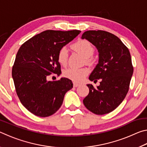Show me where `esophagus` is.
Masks as SVG:
<instances>
[{
	"mask_svg": "<svg viewBox=\"0 0 147 147\" xmlns=\"http://www.w3.org/2000/svg\"><path fill=\"white\" fill-rule=\"evenodd\" d=\"M80 86V84H77V83H73V86L74 87V88H76V87H78V86Z\"/></svg>",
	"mask_w": 147,
	"mask_h": 147,
	"instance_id": "34e87169",
	"label": "esophagus"
}]
</instances>
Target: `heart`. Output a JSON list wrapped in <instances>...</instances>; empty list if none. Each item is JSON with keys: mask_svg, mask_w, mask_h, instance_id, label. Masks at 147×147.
<instances>
[{"mask_svg": "<svg viewBox=\"0 0 147 147\" xmlns=\"http://www.w3.org/2000/svg\"><path fill=\"white\" fill-rule=\"evenodd\" d=\"M73 48L76 51L81 54L84 58H86V61L88 63L92 62L91 56L94 53V49L90 42L86 39H80L73 45ZM69 53L68 50L65 47H62L59 50L57 54V60L61 66L65 67L67 64ZM89 73L88 68H74L69 67L66 69L63 72V75L67 78H69L76 82H79L82 80Z\"/></svg>", "mask_w": 147, "mask_h": 147, "instance_id": "b5f03b06", "label": "heart"}]
</instances>
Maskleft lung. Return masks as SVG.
<instances>
[{"label":"left lung","instance_id":"8db88e82","mask_svg":"<svg viewBox=\"0 0 147 147\" xmlns=\"http://www.w3.org/2000/svg\"><path fill=\"white\" fill-rule=\"evenodd\" d=\"M82 39H86L98 49V63L89 79L100 86L94 88L88 84L89 92L84 98V106L96 115L110 113L120 105L130 87L134 67L128 49L118 37L103 30L84 32Z\"/></svg>","mask_w":147,"mask_h":147}]
</instances>
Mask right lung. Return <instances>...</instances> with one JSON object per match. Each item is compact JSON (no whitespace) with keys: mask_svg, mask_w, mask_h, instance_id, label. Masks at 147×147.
Here are the masks:
<instances>
[{"mask_svg":"<svg viewBox=\"0 0 147 147\" xmlns=\"http://www.w3.org/2000/svg\"><path fill=\"white\" fill-rule=\"evenodd\" d=\"M80 32L48 30L29 39L19 48L12 77L20 101L34 115L41 117L53 115L61 107L65 94L73 88L68 78L51 82L47 77L61 73L57 60L59 50Z\"/></svg>","mask_w":147,"mask_h":147,"instance_id":"right-lung-1","label":"right lung"}]
</instances>
